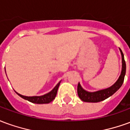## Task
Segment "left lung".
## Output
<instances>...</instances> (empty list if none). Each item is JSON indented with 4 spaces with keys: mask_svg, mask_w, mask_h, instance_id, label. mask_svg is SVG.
Wrapping results in <instances>:
<instances>
[{
    "mask_svg": "<svg viewBox=\"0 0 130 130\" xmlns=\"http://www.w3.org/2000/svg\"><path fill=\"white\" fill-rule=\"evenodd\" d=\"M120 54H121V58H122V70L120 75L118 77V79L116 82H115L111 86L104 88L102 90H98L95 92H89L87 90H84L79 82L78 86H77V93L79 98L83 102H99L101 101L106 100L109 97L113 95L116 91H117L123 85L124 82V78L125 76L126 72V63L124 59V55L123 51L120 48Z\"/></svg>",
    "mask_w": 130,
    "mask_h": 130,
    "instance_id": "8db88e82",
    "label": "left lung"
}]
</instances>
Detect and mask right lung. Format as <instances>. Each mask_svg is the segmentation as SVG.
<instances>
[{
	"instance_id": "add662e5",
	"label": "right lung",
	"mask_w": 130,
	"mask_h": 130,
	"mask_svg": "<svg viewBox=\"0 0 130 130\" xmlns=\"http://www.w3.org/2000/svg\"><path fill=\"white\" fill-rule=\"evenodd\" d=\"M61 81H60L57 85L55 86V87L52 89V90L48 92V93H46L44 95H40V96H31V97H28V96H24L22 95L21 94H19L17 92H16L17 94L19 95L21 98H22L24 100H28L32 102V103L35 104H48L50 103L51 102L54 100L57 94V91H58V87H59Z\"/></svg>"
}]
</instances>
